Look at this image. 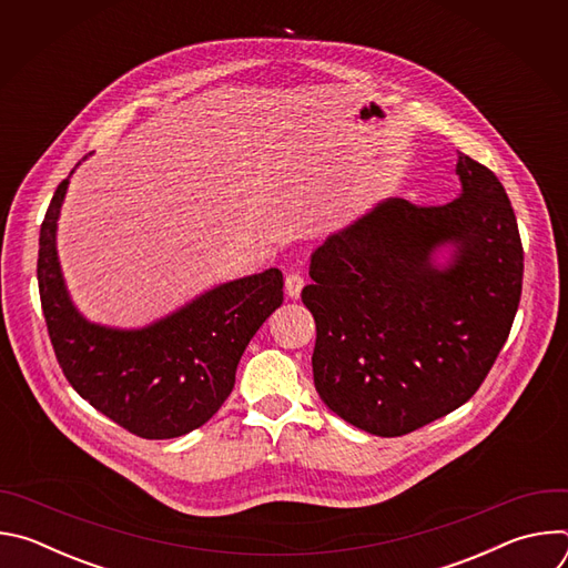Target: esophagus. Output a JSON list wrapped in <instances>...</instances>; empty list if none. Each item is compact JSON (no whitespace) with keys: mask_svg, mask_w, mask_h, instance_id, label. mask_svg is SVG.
Instances as JSON below:
<instances>
[{"mask_svg":"<svg viewBox=\"0 0 568 568\" xmlns=\"http://www.w3.org/2000/svg\"><path fill=\"white\" fill-rule=\"evenodd\" d=\"M303 285H305L303 274H298V272H290V274L285 276V292H287V296L298 298V296H301Z\"/></svg>","mask_w":568,"mask_h":568,"instance_id":"esophagus-1","label":"esophagus"}]
</instances>
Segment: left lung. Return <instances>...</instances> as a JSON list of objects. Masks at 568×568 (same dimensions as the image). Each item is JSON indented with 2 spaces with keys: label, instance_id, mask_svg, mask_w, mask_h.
I'll return each instance as SVG.
<instances>
[{
  "label": "left lung",
  "instance_id": "1",
  "mask_svg": "<svg viewBox=\"0 0 568 568\" xmlns=\"http://www.w3.org/2000/svg\"><path fill=\"white\" fill-rule=\"evenodd\" d=\"M463 193L443 206L386 200L312 254L314 386L346 423L384 438L465 404L519 307L524 247L497 175L458 152ZM457 245L445 271L430 252Z\"/></svg>",
  "mask_w": 568,
  "mask_h": 568
}]
</instances>
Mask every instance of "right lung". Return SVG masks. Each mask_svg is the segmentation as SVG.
I'll use <instances>...</instances> for the list:
<instances>
[{
	"label": "right lung",
	"mask_w": 568,
	"mask_h": 568,
	"mask_svg": "<svg viewBox=\"0 0 568 568\" xmlns=\"http://www.w3.org/2000/svg\"><path fill=\"white\" fill-rule=\"evenodd\" d=\"M67 184L51 197L38 252L42 312L67 382L139 438H178L202 427L229 397L247 344L283 303V274L272 267L224 283L143 331L94 326L71 305L55 254Z\"/></svg>",
	"instance_id": "right-lung-1"
}]
</instances>
